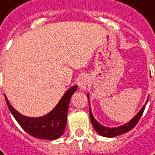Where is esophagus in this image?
Instances as JSON below:
<instances>
[{"label": "esophagus", "instance_id": "obj_1", "mask_svg": "<svg viewBox=\"0 0 155 155\" xmlns=\"http://www.w3.org/2000/svg\"><path fill=\"white\" fill-rule=\"evenodd\" d=\"M89 83V78L87 75H82L81 76L79 81H78V86L81 90H86L87 87Z\"/></svg>", "mask_w": 155, "mask_h": 155}]
</instances>
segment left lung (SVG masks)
I'll return each instance as SVG.
<instances>
[{
	"mask_svg": "<svg viewBox=\"0 0 155 155\" xmlns=\"http://www.w3.org/2000/svg\"><path fill=\"white\" fill-rule=\"evenodd\" d=\"M87 99H88V103H89V94L87 95ZM149 97V96H148ZM148 101V100H147ZM147 101L146 102V104H147ZM146 104L143 105V107L141 108V110L136 114L132 119H131L129 122H127L126 124H124L123 125H120V126H117V127H106V126H104L102 125L99 122L96 121V119L94 117L93 114H92V111H91V108L89 106V116H90V120H91V124L93 125V127L95 128L96 132L103 136V137H106V138H114L116 136H118V135H122V134H124L127 132L131 131L132 128H134V126L137 124V123L139 122V120L140 119L141 116L143 114V111L145 110V107H146Z\"/></svg>",
	"mask_w": 155,
	"mask_h": 155,
	"instance_id": "obj_1",
	"label": "left lung"
}]
</instances>
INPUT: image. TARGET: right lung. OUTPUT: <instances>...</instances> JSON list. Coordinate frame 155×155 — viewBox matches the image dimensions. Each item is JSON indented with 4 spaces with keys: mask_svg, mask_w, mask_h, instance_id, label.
<instances>
[{
    "mask_svg": "<svg viewBox=\"0 0 155 155\" xmlns=\"http://www.w3.org/2000/svg\"><path fill=\"white\" fill-rule=\"evenodd\" d=\"M76 90L77 85L71 87L65 92L51 111L39 117L23 116L12 107L6 96L5 99L10 112L25 132L37 139L54 140L64 134L68 123L67 117L70 99Z\"/></svg>",
    "mask_w": 155,
    "mask_h": 155,
    "instance_id": "add662e5",
    "label": "right lung"
}]
</instances>
